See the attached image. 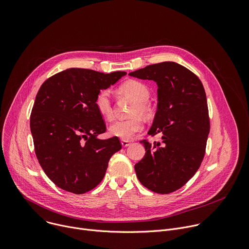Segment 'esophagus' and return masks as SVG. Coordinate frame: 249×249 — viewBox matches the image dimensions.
I'll use <instances>...</instances> for the list:
<instances>
[{"label":"esophagus","mask_w":249,"mask_h":249,"mask_svg":"<svg viewBox=\"0 0 249 249\" xmlns=\"http://www.w3.org/2000/svg\"><path fill=\"white\" fill-rule=\"evenodd\" d=\"M121 145H122V147H128L130 145V141L121 140Z\"/></svg>","instance_id":"34e87169"}]
</instances>
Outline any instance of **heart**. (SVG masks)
<instances>
[{
	"mask_svg": "<svg viewBox=\"0 0 249 249\" xmlns=\"http://www.w3.org/2000/svg\"><path fill=\"white\" fill-rule=\"evenodd\" d=\"M120 92L136 101V104L133 106L131 111V116L136 117L128 120L114 121L108 127V133L111 137L129 141L144 130V123L137 115H149L150 108L147 101L150 98V89L145 84L139 81H129L120 87ZM94 105L101 117L106 120H109L111 118L112 105L108 90L104 89L97 93L94 99Z\"/></svg>",
	"mask_w": 249,
	"mask_h": 249,
	"instance_id": "1",
	"label": "heart"
}]
</instances>
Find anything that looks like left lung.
Listing matches in <instances>:
<instances>
[{
    "instance_id": "8db88e82",
    "label": "left lung",
    "mask_w": 249,
    "mask_h": 249,
    "mask_svg": "<svg viewBox=\"0 0 249 249\" xmlns=\"http://www.w3.org/2000/svg\"><path fill=\"white\" fill-rule=\"evenodd\" d=\"M129 76L158 85V109L149 135L161 141L144 143L146 154L135 171L148 189L167 194L182 187L198 170L210 132L207 97L199 78L175 62H162Z\"/></svg>"
}]
</instances>
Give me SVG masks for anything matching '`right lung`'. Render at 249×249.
Listing matches in <instances>:
<instances>
[{"label": "right lung", "instance_id": "right-lung-1", "mask_svg": "<svg viewBox=\"0 0 249 249\" xmlns=\"http://www.w3.org/2000/svg\"><path fill=\"white\" fill-rule=\"evenodd\" d=\"M126 74L71 68L40 87L30 131L41 167L61 189L75 194L93 189L103 179L112 155L121 150L118 138H98L106 127L94 99Z\"/></svg>", "mask_w": 249, "mask_h": 249}]
</instances>
